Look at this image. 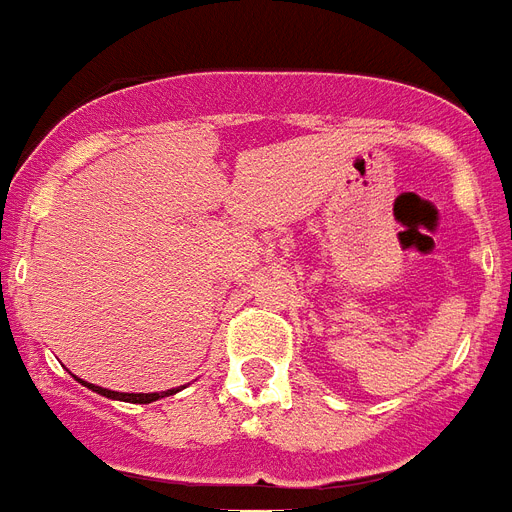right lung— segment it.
I'll list each match as a JSON object with an SVG mask.
<instances>
[{
    "label": "right lung",
    "instance_id": "obj_1",
    "mask_svg": "<svg viewBox=\"0 0 512 512\" xmlns=\"http://www.w3.org/2000/svg\"><path fill=\"white\" fill-rule=\"evenodd\" d=\"M85 386L93 389V392H99V395L109 397V400H123V403H155V400H161V397L174 395V389H169V392H155V395H128V392H112V389H101V386H93V384H85Z\"/></svg>",
    "mask_w": 512,
    "mask_h": 512
}]
</instances>
